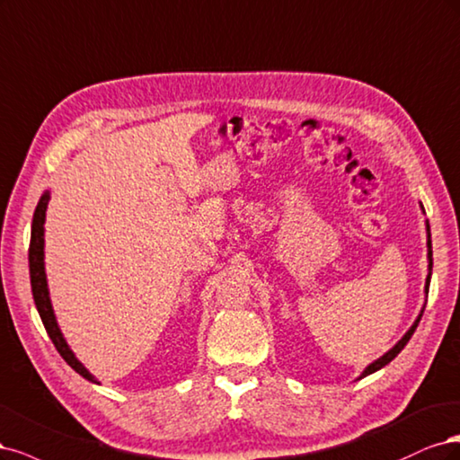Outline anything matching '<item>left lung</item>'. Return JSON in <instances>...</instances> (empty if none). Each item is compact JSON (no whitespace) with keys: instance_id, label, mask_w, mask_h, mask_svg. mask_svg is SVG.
<instances>
[{"instance_id":"8db88e82","label":"left lung","mask_w":460,"mask_h":460,"mask_svg":"<svg viewBox=\"0 0 460 460\" xmlns=\"http://www.w3.org/2000/svg\"><path fill=\"white\" fill-rule=\"evenodd\" d=\"M424 210V208H422ZM426 231H428V277H426V287H424V292L428 294V288H429V279H432V239H429V226H428V221H426ZM422 314H424V309L420 311V315L417 317V321L412 323V327L405 332V336L399 340V342L390 349V351H386L382 355L380 359H376L375 363H370L365 370H363V375L359 376V378H363V376H367V375H373V373H376V370H380L382 367H386L394 358H397V353L402 351L405 346H407V342L411 340V336H412V332L417 331V327H419V323H420V317H422Z\"/></svg>"}]
</instances>
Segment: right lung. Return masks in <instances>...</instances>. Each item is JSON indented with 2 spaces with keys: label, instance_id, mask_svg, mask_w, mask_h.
Returning a JSON list of instances; mask_svg holds the SVG:
<instances>
[{
  "label": "right lung",
  "instance_id": "right-lung-1",
  "mask_svg": "<svg viewBox=\"0 0 460 460\" xmlns=\"http://www.w3.org/2000/svg\"><path fill=\"white\" fill-rule=\"evenodd\" d=\"M49 190H46L41 195L36 212H34V219H32V236H31V248H28V263H31V285H32V294H34V302L38 307V314L41 317L43 327H46L51 342L55 344L57 351L61 353V358L76 370L78 375H82L85 380L95 382V376L87 370L78 359L76 355L72 353V349L68 348L66 340L58 329L53 307H51V300H49V290H48V279H46V268H43V224H46V210H48V202H49Z\"/></svg>",
  "mask_w": 460,
  "mask_h": 460
}]
</instances>
